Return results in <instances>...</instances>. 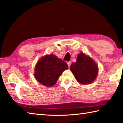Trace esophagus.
<instances>
[{
    "label": "esophagus",
    "instance_id": "esophagus-1",
    "mask_svg": "<svg viewBox=\"0 0 123 123\" xmlns=\"http://www.w3.org/2000/svg\"><path fill=\"white\" fill-rule=\"evenodd\" d=\"M67 64H68V67H70V64H71V63H70V62H67Z\"/></svg>",
    "mask_w": 123,
    "mask_h": 123
}]
</instances>
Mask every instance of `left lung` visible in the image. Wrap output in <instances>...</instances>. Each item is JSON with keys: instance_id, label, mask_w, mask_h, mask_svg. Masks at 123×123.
<instances>
[{"instance_id": "8db88e82", "label": "left lung", "mask_w": 123, "mask_h": 123, "mask_svg": "<svg viewBox=\"0 0 123 123\" xmlns=\"http://www.w3.org/2000/svg\"><path fill=\"white\" fill-rule=\"evenodd\" d=\"M70 68L76 80L83 85L92 82L96 79L98 72L96 63L84 53L79 54L76 62L72 63Z\"/></svg>"}]
</instances>
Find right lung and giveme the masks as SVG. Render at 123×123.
Here are the masks:
<instances>
[{
  "instance_id": "1",
  "label": "right lung",
  "mask_w": 123,
  "mask_h": 123,
  "mask_svg": "<svg viewBox=\"0 0 123 123\" xmlns=\"http://www.w3.org/2000/svg\"><path fill=\"white\" fill-rule=\"evenodd\" d=\"M68 66L66 62L56 56L47 55L37 62L35 69L36 80L45 86L51 87L56 84L58 79Z\"/></svg>"
}]
</instances>
